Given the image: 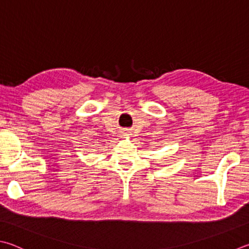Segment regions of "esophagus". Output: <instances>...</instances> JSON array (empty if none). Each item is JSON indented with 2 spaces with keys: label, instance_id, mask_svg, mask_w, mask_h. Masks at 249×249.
Segmentation results:
<instances>
[{
  "label": "esophagus",
  "instance_id": "esophagus-1",
  "mask_svg": "<svg viewBox=\"0 0 249 249\" xmlns=\"http://www.w3.org/2000/svg\"><path fill=\"white\" fill-rule=\"evenodd\" d=\"M122 135H124V136H127V135H129V134H128V132H123V133H122Z\"/></svg>",
  "mask_w": 249,
  "mask_h": 249
}]
</instances>
